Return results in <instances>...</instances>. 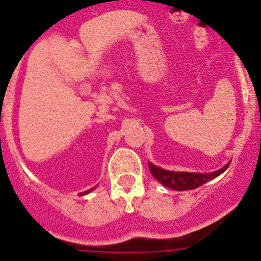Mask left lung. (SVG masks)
I'll return each instance as SVG.
<instances>
[{
  "mask_svg": "<svg viewBox=\"0 0 261 261\" xmlns=\"http://www.w3.org/2000/svg\"><path fill=\"white\" fill-rule=\"evenodd\" d=\"M230 163L223 166L222 168L217 170V171L209 172V174H200V172H176V171H168V170H163V168L158 167V166L153 165L149 162V168L154 177L162 186L167 187L170 190L175 191H188L195 190L197 187L202 186L206 181L212 180L214 177L220 176L225 170H227Z\"/></svg>",
  "mask_w": 261,
  "mask_h": 261,
  "instance_id": "1",
  "label": "left lung"
}]
</instances>
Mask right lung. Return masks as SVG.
<instances>
[{"label": "right lung", "mask_w": 261, "mask_h": 261, "mask_svg": "<svg viewBox=\"0 0 261 261\" xmlns=\"http://www.w3.org/2000/svg\"><path fill=\"white\" fill-rule=\"evenodd\" d=\"M94 188H91V190H89V191H85V192H82V193H80V196H84V195H87V193H90L91 192V191H93Z\"/></svg>", "instance_id": "1"}]
</instances>
